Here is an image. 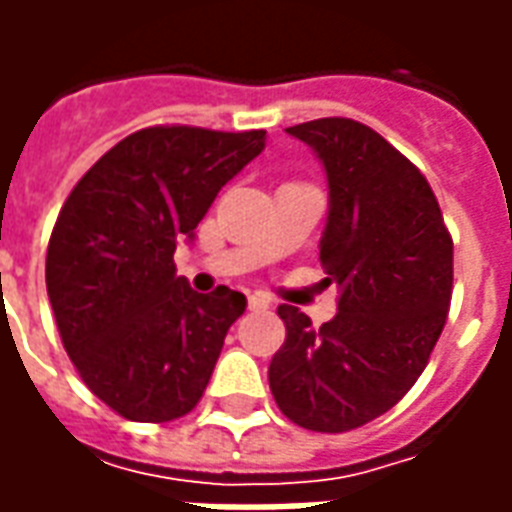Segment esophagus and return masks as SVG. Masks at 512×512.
<instances>
[{"mask_svg": "<svg viewBox=\"0 0 512 512\" xmlns=\"http://www.w3.org/2000/svg\"><path fill=\"white\" fill-rule=\"evenodd\" d=\"M249 310H268L271 307V299L266 296H260V293H249Z\"/></svg>", "mask_w": 512, "mask_h": 512, "instance_id": "esophagus-1", "label": "esophagus"}]
</instances>
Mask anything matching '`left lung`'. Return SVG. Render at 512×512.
<instances>
[{
  "label": "left lung",
  "instance_id": "obj_1",
  "mask_svg": "<svg viewBox=\"0 0 512 512\" xmlns=\"http://www.w3.org/2000/svg\"><path fill=\"white\" fill-rule=\"evenodd\" d=\"M285 131L326 169L323 285L340 296L321 329L279 307L288 337L268 384L290 422L345 433L389 411L428 365L450 310L452 238L425 175L373 128L321 117Z\"/></svg>",
  "mask_w": 512,
  "mask_h": 512
}]
</instances>
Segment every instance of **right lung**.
<instances>
[{"mask_svg":"<svg viewBox=\"0 0 512 512\" xmlns=\"http://www.w3.org/2000/svg\"><path fill=\"white\" fill-rule=\"evenodd\" d=\"M263 147L266 131L142 128L62 205L46 252L54 321L84 384L120 417L169 422L200 403L246 296L191 290L172 255Z\"/></svg>","mask_w":512,"mask_h":512,"instance_id":"1","label":"right lung"}]
</instances>
